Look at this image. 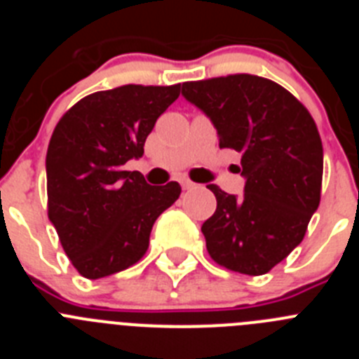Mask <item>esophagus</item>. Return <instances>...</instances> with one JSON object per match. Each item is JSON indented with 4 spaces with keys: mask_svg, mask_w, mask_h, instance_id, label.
Returning <instances> with one entry per match:
<instances>
[{
    "mask_svg": "<svg viewBox=\"0 0 359 359\" xmlns=\"http://www.w3.org/2000/svg\"><path fill=\"white\" fill-rule=\"evenodd\" d=\"M182 187H183V190H192L196 187V183L190 182V180H187V177H183V180H182Z\"/></svg>",
    "mask_w": 359,
    "mask_h": 359,
    "instance_id": "1",
    "label": "esophagus"
}]
</instances>
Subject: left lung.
<instances>
[{"instance_id": "left-lung-1", "label": "left lung", "mask_w": 359, "mask_h": 359, "mask_svg": "<svg viewBox=\"0 0 359 359\" xmlns=\"http://www.w3.org/2000/svg\"><path fill=\"white\" fill-rule=\"evenodd\" d=\"M183 97L212 120L219 147L241 152L243 198L208 185L217 199L203 223L210 257L223 268L264 275L306 236L320 205L323 149L297 97L250 73L183 82Z\"/></svg>"}]
</instances>
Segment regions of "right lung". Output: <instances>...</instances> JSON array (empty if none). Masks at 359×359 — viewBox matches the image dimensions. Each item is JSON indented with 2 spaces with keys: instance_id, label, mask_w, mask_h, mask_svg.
<instances>
[{
  "instance_id": "right-lung-1",
  "label": "right lung",
  "mask_w": 359,
  "mask_h": 359,
  "mask_svg": "<svg viewBox=\"0 0 359 359\" xmlns=\"http://www.w3.org/2000/svg\"><path fill=\"white\" fill-rule=\"evenodd\" d=\"M177 97L180 84H126L81 98L57 122L46 152L48 217L82 277L136 264L154 221L182 194L177 182L152 187L123 170Z\"/></svg>"
}]
</instances>
